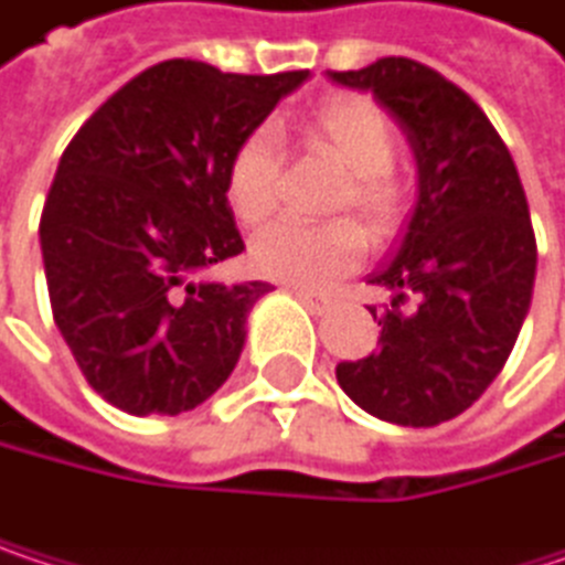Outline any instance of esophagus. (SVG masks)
Segmentation results:
<instances>
[{
    "mask_svg": "<svg viewBox=\"0 0 565 565\" xmlns=\"http://www.w3.org/2000/svg\"><path fill=\"white\" fill-rule=\"evenodd\" d=\"M289 292H292L299 302L312 306V309H326V306H332V296H329V292H316V289H306V286H289Z\"/></svg>",
    "mask_w": 565,
    "mask_h": 565,
    "instance_id": "1",
    "label": "esophagus"
}]
</instances>
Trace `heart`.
Wrapping results in <instances>:
<instances>
[{
    "instance_id": "heart-1",
    "label": "heart",
    "mask_w": 565,
    "mask_h": 565,
    "mask_svg": "<svg viewBox=\"0 0 565 565\" xmlns=\"http://www.w3.org/2000/svg\"><path fill=\"white\" fill-rule=\"evenodd\" d=\"M306 141L345 170L335 193V210H359L372 226H385L398 210V180L392 163L398 157V131L388 111L365 95L329 98L306 125ZM279 153L269 128L249 131L236 143L226 167V203L243 226H259L276 206ZM365 253V233L352 220L326 226L273 223L253 246L249 263L259 276L319 289L355 269Z\"/></svg>"
}]
</instances>
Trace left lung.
Here are the masks:
<instances>
[{"instance_id": "8db88e82", "label": "left lung", "mask_w": 565, "mask_h": 565, "mask_svg": "<svg viewBox=\"0 0 565 565\" xmlns=\"http://www.w3.org/2000/svg\"><path fill=\"white\" fill-rule=\"evenodd\" d=\"M372 92L418 160V203L395 259L369 276L392 292L379 352L339 362L342 392L382 422L434 427L500 375L530 312L536 236L516 163L454 82L412 58L329 72ZM413 302L412 310L402 305ZM375 312V309H372Z\"/></svg>"}]
</instances>
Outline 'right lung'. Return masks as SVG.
I'll return each instance as SVG.
<instances>
[{
  "instance_id": "obj_1",
  "label": "right lung",
  "mask_w": 565,
  "mask_h": 565,
  "mask_svg": "<svg viewBox=\"0 0 565 565\" xmlns=\"http://www.w3.org/2000/svg\"><path fill=\"white\" fill-rule=\"evenodd\" d=\"M309 72L223 75L170 58L65 147L39 223L52 316L88 385L128 415L203 405L236 369L269 282H213L243 253L226 167Z\"/></svg>"
}]
</instances>
